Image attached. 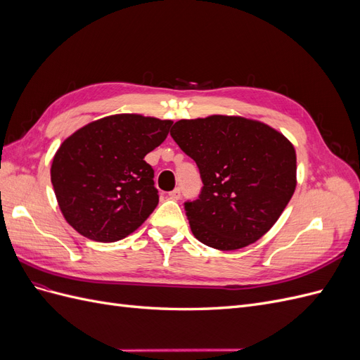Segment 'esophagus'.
Instances as JSON below:
<instances>
[{
  "instance_id": "1",
  "label": "esophagus",
  "mask_w": 360,
  "mask_h": 360,
  "mask_svg": "<svg viewBox=\"0 0 360 360\" xmlns=\"http://www.w3.org/2000/svg\"><path fill=\"white\" fill-rule=\"evenodd\" d=\"M180 195H181L180 189H179V188H176V189L171 191V192L168 193V197H169L171 200H174V201H177V200H180Z\"/></svg>"
}]
</instances>
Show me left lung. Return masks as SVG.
<instances>
[{
    "label": "left lung",
    "mask_w": 360,
    "mask_h": 360,
    "mask_svg": "<svg viewBox=\"0 0 360 360\" xmlns=\"http://www.w3.org/2000/svg\"><path fill=\"white\" fill-rule=\"evenodd\" d=\"M197 163L202 189L184 202L198 240L219 250L245 248L263 237L296 189V150L276 129L237 115L179 120L171 129Z\"/></svg>",
    "instance_id": "obj_1"
}]
</instances>
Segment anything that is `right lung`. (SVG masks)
<instances>
[{
    "label": "right lung",
    "instance_id": "right-lung-1",
    "mask_svg": "<svg viewBox=\"0 0 360 360\" xmlns=\"http://www.w3.org/2000/svg\"><path fill=\"white\" fill-rule=\"evenodd\" d=\"M171 124L115 114L64 139L52 160L51 181L68 224L102 243L138 230L159 202L155 171L144 158L165 141Z\"/></svg>",
    "mask_w": 360,
    "mask_h": 360
}]
</instances>
